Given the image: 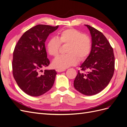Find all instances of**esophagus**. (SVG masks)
Here are the masks:
<instances>
[{"label":"esophagus","instance_id":"1","mask_svg":"<svg viewBox=\"0 0 127 127\" xmlns=\"http://www.w3.org/2000/svg\"><path fill=\"white\" fill-rule=\"evenodd\" d=\"M58 72H63V71H64L66 70V69H57L56 70Z\"/></svg>","mask_w":127,"mask_h":127}]
</instances>
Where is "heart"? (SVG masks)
Listing matches in <instances>:
<instances>
[{
  "label": "heart",
  "instance_id": "1",
  "mask_svg": "<svg viewBox=\"0 0 127 127\" xmlns=\"http://www.w3.org/2000/svg\"><path fill=\"white\" fill-rule=\"evenodd\" d=\"M61 44H68L66 49L67 54L60 55L53 60L54 68L65 69L75 66L80 61L85 60L90 54L92 42L90 37L78 30L68 29L59 32L58 38L51 37L47 44L49 54L56 57L59 54Z\"/></svg>",
  "mask_w": 127,
  "mask_h": 127
}]
</instances>
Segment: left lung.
Masks as SVG:
<instances>
[{"mask_svg":"<svg viewBox=\"0 0 127 127\" xmlns=\"http://www.w3.org/2000/svg\"><path fill=\"white\" fill-rule=\"evenodd\" d=\"M92 36L90 54L80 66L74 82L75 89L85 95H93L101 92L108 85L114 71L113 48L103 33L88 25Z\"/></svg>","mask_w":127,"mask_h":127,"instance_id":"1","label":"left lung"}]
</instances>
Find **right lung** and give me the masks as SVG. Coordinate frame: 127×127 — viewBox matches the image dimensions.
Here are the masks:
<instances>
[{"label":"right lung","mask_w":127,"mask_h":127,"mask_svg":"<svg viewBox=\"0 0 127 127\" xmlns=\"http://www.w3.org/2000/svg\"><path fill=\"white\" fill-rule=\"evenodd\" d=\"M59 26L39 24L25 32L17 43L13 52V74L18 86L27 94L39 96L52 88L57 72L44 70L50 61L47 58L45 42Z\"/></svg>","instance_id":"right-lung-1"}]
</instances>
